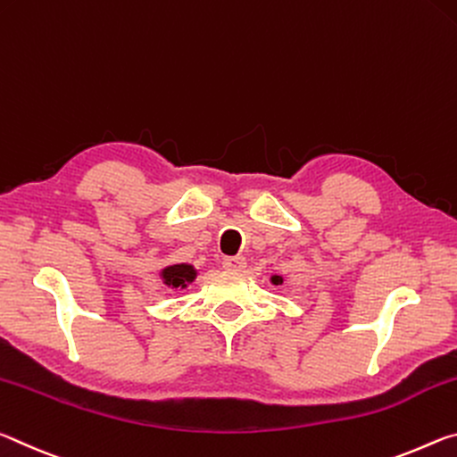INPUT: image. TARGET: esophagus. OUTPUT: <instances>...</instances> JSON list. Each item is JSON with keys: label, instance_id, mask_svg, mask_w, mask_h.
Returning <instances> with one entry per match:
<instances>
[{"label": "esophagus", "instance_id": "1", "mask_svg": "<svg viewBox=\"0 0 457 457\" xmlns=\"http://www.w3.org/2000/svg\"><path fill=\"white\" fill-rule=\"evenodd\" d=\"M222 267L228 269V271H243L246 267V259L243 255H237V257H224L222 259Z\"/></svg>", "mask_w": 457, "mask_h": 457}]
</instances>
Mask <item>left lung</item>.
Wrapping results in <instances>:
<instances>
[{
	"label": "left lung",
	"mask_w": 457,
	"mask_h": 457,
	"mask_svg": "<svg viewBox=\"0 0 457 457\" xmlns=\"http://www.w3.org/2000/svg\"><path fill=\"white\" fill-rule=\"evenodd\" d=\"M273 283H275V286H279V283H281V278H273Z\"/></svg>",
	"instance_id": "obj_1"
}]
</instances>
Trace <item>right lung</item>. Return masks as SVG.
<instances>
[{
	"mask_svg": "<svg viewBox=\"0 0 457 457\" xmlns=\"http://www.w3.org/2000/svg\"><path fill=\"white\" fill-rule=\"evenodd\" d=\"M162 278H163V283L166 286H171V287H186L188 283L194 281V278H196V271L190 265H170L162 271Z\"/></svg>",
	"mask_w": 457,
	"mask_h": 457,
	"instance_id": "right-lung-1",
	"label": "right lung"
}]
</instances>
